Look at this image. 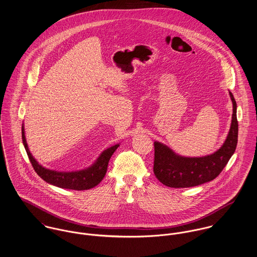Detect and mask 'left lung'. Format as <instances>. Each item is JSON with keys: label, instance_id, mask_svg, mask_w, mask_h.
<instances>
[{"label": "left lung", "instance_id": "8db88e82", "mask_svg": "<svg viewBox=\"0 0 257 257\" xmlns=\"http://www.w3.org/2000/svg\"><path fill=\"white\" fill-rule=\"evenodd\" d=\"M233 103V115L230 131L222 146L214 153L202 157L179 155L162 142L154 141V167L156 178L169 187H196L214 180L233 156L237 143L238 124L236 103L229 92Z\"/></svg>", "mask_w": 257, "mask_h": 257}]
</instances>
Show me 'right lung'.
<instances>
[{
    "mask_svg": "<svg viewBox=\"0 0 257 257\" xmlns=\"http://www.w3.org/2000/svg\"><path fill=\"white\" fill-rule=\"evenodd\" d=\"M22 136L24 148L37 175L52 186L74 190H85L96 187L105 177L109 160L119 146V143H117L103 150L98 158L87 168L77 171L60 172L45 168L41 164L38 163V161L33 157L28 148V144L25 138L24 124H23L22 127Z\"/></svg>",
    "mask_w": 257,
    "mask_h": 257,
    "instance_id": "obj_1",
    "label": "right lung"
}]
</instances>
